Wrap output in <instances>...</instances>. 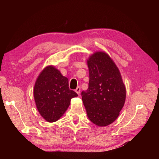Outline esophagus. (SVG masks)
<instances>
[{"label": "esophagus", "instance_id": "34e87169", "mask_svg": "<svg viewBox=\"0 0 159 159\" xmlns=\"http://www.w3.org/2000/svg\"><path fill=\"white\" fill-rule=\"evenodd\" d=\"M75 92H76V93L79 95V94H80V87L78 86V87H76V89H75Z\"/></svg>", "mask_w": 159, "mask_h": 159}]
</instances>
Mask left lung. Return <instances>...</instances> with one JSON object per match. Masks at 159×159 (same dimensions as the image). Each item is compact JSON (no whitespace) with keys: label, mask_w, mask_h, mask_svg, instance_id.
I'll use <instances>...</instances> for the list:
<instances>
[{"label":"left lung","mask_w":159,"mask_h":159,"mask_svg":"<svg viewBox=\"0 0 159 159\" xmlns=\"http://www.w3.org/2000/svg\"><path fill=\"white\" fill-rule=\"evenodd\" d=\"M88 89L81 93L87 117L99 126L116 120L124 107L126 87L116 64L107 53L96 52L87 60Z\"/></svg>","instance_id":"obj_1"}]
</instances>
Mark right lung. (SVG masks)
Listing matches in <instances>:
<instances>
[{"label":"right lung","mask_w":159,"mask_h":159,"mask_svg":"<svg viewBox=\"0 0 159 159\" xmlns=\"http://www.w3.org/2000/svg\"><path fill=\"white\" fill-rule=\"evenodd\" d=\"M34 98L39 113L49 122L58 120L78 94L69 88L68 79L53 66L43 70L37 79Z\"/></svg>","instance_id":"right-lung-1"}]
</instances>
